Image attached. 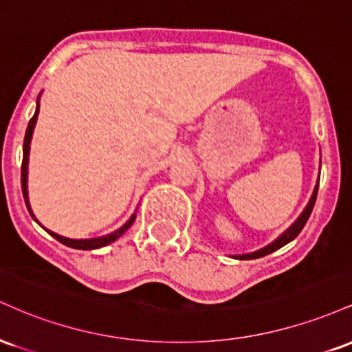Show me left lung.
Returning a JSON list of instances; mask_svg holds the SVG:
<instances>
[{"instance_id": "8db88e82", "label": "left lung", "mask_w": 352, "mask_h": 352, "mask_svg": "<svg viewBox=\"0 0 352 352\" xmlns=\"http://www.w3.org/2000/svg\"><path fill=\"white\" fill-rule=\"evenodd\" d=\"M318 187H319V180H318L316 187H314V190H313V195H311L308 205H306V208L302 210L301 215L298 217V220L294 221L292 227L286 230L285 233H281V235L278 236L276 240L273 241V243L266 245L265 248L258 250V252L246 253V254H235V256H233V258H236V260H254V258H261V256H265V254H270V253L276 252L278 248H281V246H285L286 243H289V241L294 240V238L300 235V232L302 230V227H305L306 221H308L311 212H313L314 201H316V195H318Z\"/></svg>"}]
</instances>
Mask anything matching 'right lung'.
<instances>
[{"instance_id":"1","label":"right lung","mask_w":352,"mask_h":352,"mask_svg":"<svg viewBox=\"0 0 352 352\" xmlns=\"http://www.w3.org/2000/svg\"><path fill=\"white\" fill-rule=\"evenodd\" d=\"M38 114H39V98H38V106H36V112L34 116L31 117L30 124H28V129H26V135H24V144H23V165H21V188H23V197H24V201H26V207L30 210L31 217L34 218L33 215V210H31V205H30V199H28V162H30V144H31V139H33V131H34V125H36V120H38ZM135 220V213L129 218V221L125 225H122L119 230H116V232L109 233L106 236H99V238H86V240H72V238H66V236H60L58 233L54 232H50V230H46L47 233H50L51 236H54L56 240L60 241L63 245L66 246H71V248H76V250H98V248H102V246H106L109 243H112V241H116L117 238L120 235H124L125 232H127L129 228H131V225L134 223ZM38 221V220H36ZM39 223V221H38ZM41 225V223H39Z\"/></svg>"}]
</instances>
